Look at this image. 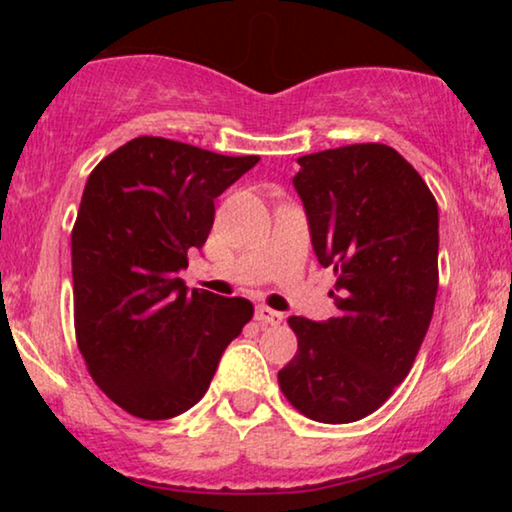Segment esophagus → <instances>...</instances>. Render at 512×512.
<instances>
[{
  "label": "esophagus",
  "instance_id": "esophagus-1",
  "mask_svg": "<svg viewBox=\"0 0 512 512\" xmlns=\"http://www.w3.org/2000/svg\"><path fill=\"white\" fill-rule=\"evenodd\" d=\"M256 321H261V324H270V326H279L284 321V314L261 305V307H256Z\"/></svg>",
  "mask_w": 512,
  "mask_h": 512
}]
</instances>
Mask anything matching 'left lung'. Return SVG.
Returning <instances> with one entry per match:
<instances>
[{
	"label": "left lung",
	"instance_id": "obj_1",
	"mask_svg": "<svg viewBox=\"0 0 512 512\" xmlns=\"http://www.w3.org/2000/svg\"><path fill=\"white\" fill-rule=\"evenodd\" d=\"M293 186L312 247L333 268L338 317H289L298 352L279 389L305 417L349 424L375 412L410 373L438 293V205L387 144L298 158Z\"/></svg>",
	"mask_w": 512,
	"mask_h": 512
}]
</instances>
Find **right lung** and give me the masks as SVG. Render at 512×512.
<instances>
[{
	"label": "right lung",
	"instance_id": "add662e5",
	"mask_svg": "<svg viewBox=\"0 0 512 512\" xmlns=\"http://www.w3.org/2000/svg\"><path fill=\"white\" fill-rule=\"evenodd\" d=\"M137 137L90 172L72 230L76 342L97 387L139 419L205 396L254 305L193 289L179 270L207 242L214 200L258 163Z\"/></svg>",
	"mask_w": 512,
	"mask_h": 512
}]
</instances>
